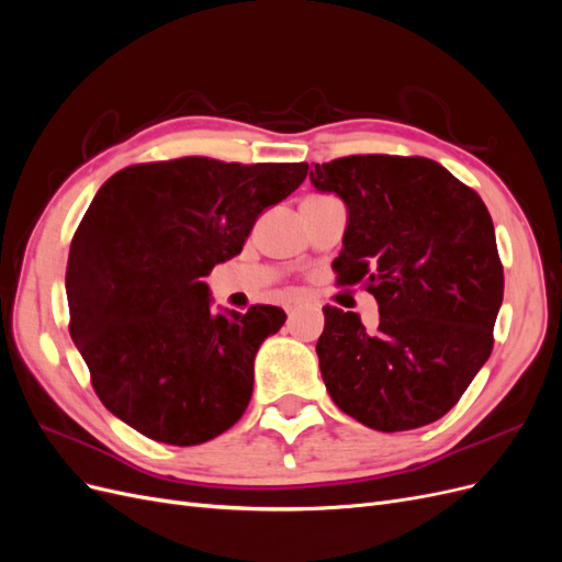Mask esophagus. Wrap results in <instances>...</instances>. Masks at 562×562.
I'll return each instance as SVG.
<instances>
[{
	"mask_svg": "<svg viewBox=\"0 0 562 562\" xmlns=\"http://www.w3.org/2000/svg\"><path fill=\"white\" fill-rule=\"evenodd\" d=\"M295 307H297V302H288V304H285V312H293Z\"/></svg>",
	"mask_w": 562,
	"mask_h": 562,
	"instance_id": "1",
	"label": "esophagus"
}]
</instances>
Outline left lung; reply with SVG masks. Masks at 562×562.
<instances>
[{"instance_id":"obj_1","label":"left lung","mask_w":562,"mask_h":562,"mask_svg":"<svg viewBox=\"0 0 562 562\" xmlns=\"http://www.w3.org/2000/svg\"><path fill=\"white\" fill-rule=\"evenodd\" d=\"M318 192L347 203L339 285L363 283L380 326L323 307L321 378L339 411L375 431L443 417L492 353L504 297L483 199L424 157L353 155L314 164Z\"/></svg>"}]
</instances>
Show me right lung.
I'll use <instances>...</instances> for the list:
<instances>
[{
	"label": "right lung",
	"instance_id": "add662e5",
	"mask_svg": "<svg viewBox=\"0 0 562 562\" xmlns=\"http://www.w3.org/2000/svg\"><path fill=\"white\" fill-rule=\"evenodd\" d=\"M307 171L184 157L128 166L100 187L72 236L65 291L70 335L114 417L168 446L206 443L241 419L255 353L285 312L215 314L201 279L241 252L255 220Z\"/></svg>",
	"mask_w": 562,
	"mask_h": 562
}]
</instances>
